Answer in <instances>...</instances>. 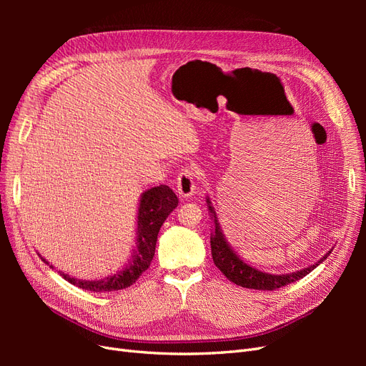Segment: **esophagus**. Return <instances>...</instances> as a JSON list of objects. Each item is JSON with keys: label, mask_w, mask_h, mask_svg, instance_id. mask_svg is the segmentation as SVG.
Wrapping results in <instances>:
<instances>
[{"label": "esophagus", "mask_w": 366, "mask_h": 366, "mask_svg": "<svg viewBox=\"0 0 366 366\" xmlns=\"http://www.w3.org/2000/svg\"><path fill=\"white\" fill-rule=\"evenodd\" d=\"M177 194L180 198H189L195 194V180H194V171L192 169H183L179 177H177Z\"/></svg>", "instance_id": "esophagus-1"}]
</instances>
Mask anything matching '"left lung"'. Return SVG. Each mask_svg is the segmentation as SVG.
<instances>
[{
    "instance_id": "8db88e82",
    "label": "left lung",
    "mask_w": 366,
    "mask_h": 366,
    "mask_svg": "<svg viewBox=\"0 0 366 366\" xmlns=\"http://www.w3.org/2000/svg\"><path fill=\"white\" fill-rule=\"evenodd\" d=\"M206 203H207L210 219L214 221L212 234H210V249H212L214 262L229 281H232L239 287H244V289L276 290L282 285L299 281L301 278H304V276H307L310 272L315 270L319 264H322L330 257V253L333 252V249L328 250L316 264L308 265V267L297 272L285 273V274H273L267 272H261L258 269L252 267V265L247 264L244 259H241L239 254H237V252L232 249V246L229 244L223 234V229L219 226L217 212L209 197H206Z\"/></svg>"
}]
</instances>
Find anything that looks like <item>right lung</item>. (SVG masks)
Returning <instances> with one entry per match:
<instances>
[{
  "instance_id": "obj_1",
  "label": "right lung",
  "mask_w": 366,
  "mask_h": 366,
  "mask_svg": "<svg viewBox=\"0 0 366 366\" xmlns=\"http://www.w3.org/2000/svg\"><path fill=\"white\" fill-rule=\"evenodd\" d=\"M179 206V198L172 192L169 186L160 184L154 186L151 189L142 192L137 209V226H136V246L132 249L128 262H125L124 269L116 272L114 274H108L102 280H77L69 273L58 272L65 281L79 287L84 290H90L96 293L105 292H116L127 289V287L134 284L140 274L148 270L149 264L154 258L156 252L157 235L164 219L172 210ZM39 258L50 265V269H54L53 265L41 257Z\"/></svg>"
}]
</instances>
